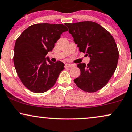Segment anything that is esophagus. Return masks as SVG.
Segmentation results:
<instances>
[{
    "label": "esophagus",
    "mask_w": 132,
    "mask_h": 132,
    "mask_svg": "<svg viewBox=\"0 0 132 132\" xmlns=\"http://www.w3.org/2000/svg\"><path fill=\"white\" fill-rule=\"evenodd\" d=\"M65 66L67 68H71V67H74V65L72 64H69V63H66V64H65Z\"/></svg>",
    "instance_id": "obj_1"
}]
</instances>
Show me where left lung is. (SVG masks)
I'll return each mask as SVG.
<instances>
[{
  "label": "left lung",
  "instance_id": "obj_1",
  "mask_svg": "<svg viewBox=\"0 0 132 132\" xmlns=\"http://www.w3.org/2000/svg\"><path fill=\"white\" fill-rule=\"evenodd\" d=\"M65 25L80 52L90 58L87 65L84 63L77 64L80 75L74 81L84 91L97 92L107 84L116 69L119 51L115 40L107 30L95 22Z\"/></svg>",
  "mask_w": 132,
  "mask_h": 132
}]
</instances>
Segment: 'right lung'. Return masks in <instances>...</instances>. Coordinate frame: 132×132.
<instances>
[{
  "label": "right lung",
  "mask_w": 132,
  "mask_h": 132,
  "mask_svg": "<svg viewBox=\"0 0 132 132\" xmlns=\"http://www.w3.org/2000/svg\"><path fill=\"white\" fill-rule=\"evenodd\" d=\"M67 31L63 24H35L16 39L14 64L21 81L30 91L44 93L56 83L64 64L60 61L53 63L45 56L54 48L62 33Z\"/></svg>",
  "instance_id": "obj_1"
}]
</instances>
